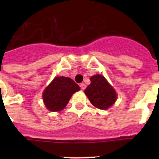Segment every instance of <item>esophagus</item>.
<instances>
[{
    "label": "esophagus",
    "instance_id": "obj_1",
    "mask_svg": "<svg viewBox=\"0 0 159 159\" xmlns=\"http://www.w3.org/2000/svg\"><path fill=\"white\" fill-rule=\"evenodd\" d=\"M80 88L82 90H84L85 88H86V84H84V83H82V84H80Z\"/></svg>",
    "mask_w": 159,
    "mask_h": 159
}]
</instances>
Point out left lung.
Returning a JSON list of instances; mask_svg holds the SVG:
<instances>
[{"instance_id": "8db88e82", "label": "left lung", "mask_w": 159, "mask_h": 159, "mask_svg": "<svg viewBox=\"0 0 159 159\" xmlns=\"http://www.w3.org/2000/svg\"><path fill=\"white\" fill-rule=\"evenodd\" d=\"M90 80L91 84L84 92L93 106L105 110L115 103L116 100V91L104 77L95 75L91 77Z\"/></svg>"}]
</instances>
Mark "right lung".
I'll return each mask as SVG.
<instances>
[{
	"instance_id": "add662e5",
	"label": "right lung",
	"mask_w": 159,
	"mask_h": 159,
	"mask_svg": "<svg viewBox=\"0 0 159 159\" xmlns=\"http://www.w3.org/2000/svg\"><path fill=\"white\" fill-rule=\"evenodd\" d=\"M80 87L68 77H56L46 88L43 99L46 107L51 111H59L67 104L71 95L78 92Z\"/></svg>"
}]
</instances>
